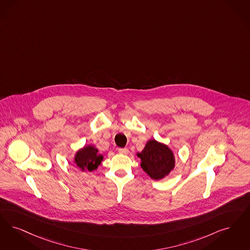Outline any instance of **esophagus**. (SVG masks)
I'll use <instances>...</instances> for the list:
<instances>
[{
    "instance_id": "1",
    "label": "esophagus",
    "mask_w": 250,
    "mask_h": 250,
    "mask_svg": "<svg viewBox=\"0 0 250 250\" xmlns=\"http://www.w3.org/2000/svg\"><path fill=\"white\" fill-rule=\"evenodd\" d=\"M118 152L121 153V154H127L129 152V150H128V149H126V148H119L118 149Z\"/></svg>"
}]
</instances>
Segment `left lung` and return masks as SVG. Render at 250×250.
Here are the masks:
<instances>
[{"label":"left lung","instance_id":"1","mask_svg":"<svg viewBox=\"0 0 250 250\" xmlns=\"http://www.w3.org/2000/svg\"><path fill=\"white\" fill-rule=\"evenodd\" d=\"M138 156L141 159V167L152 180L165 178L175 167L172 151L167 146L156 140L148 141Z\"/></svg>","mask_w":250,"mask_h":250}]
</instances>
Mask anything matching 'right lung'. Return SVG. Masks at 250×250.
<instances>
[{"instance_id": "obj_1", "label": "right lung", "mask_w": 250, "mask_h": 250, "mask_svg": "<svg viewBox=\"0 0 250 250\" xmlns=\"http://www.w3.org/2000/svg\"><path fill=\"white\" fill-rule=\"evenodd\" d=\"M103 156L98 154V149L93 146H86L79 150L75 155V163L82 169L93 171L98 168Z\"/></svg>"}]
</instances>
